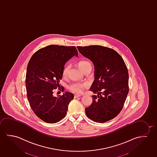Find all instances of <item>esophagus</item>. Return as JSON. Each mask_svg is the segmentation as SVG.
I'll use <instances>...</instances> for the list:
<instances>
[{"label": "esophagus", "instance_id": "1", "mask_svg": "<svg viewBox=\"0 0 157 157\" xmlns=\"http://www.w3.org/2000/svg\"><path fill=\"white\" fill-rule=\"evenodd\" d=\"M80 96H81L80 94H75V98H78V97H79Z\"/></svg>", "mask_w": 157, "mask_h": 157}]
</instances>
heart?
Wrapping results in <instances>:
<instances>
[{"mask_svg":"<svg viewBox=\"0 0 157 157\" xmlns=\"http://www.w3.org/2000/svg\"><path fill=\"white\" fill-rule=\"evenodd\" d=\"M77 66L82 72H84V71L86 68L89 67H91V64L89 61L87 60H80L78 63ZM69 68H70L69 65H66L64 67L62 72V75L63 77L66 78L67 77ZM88 86H89V84L87 82H83V83L77 82L70 85L68 86V89L71 91H72L74 93H82L83 90Z\"/></svg>","mask_w":157,"mask_h":157,"instance_id":"1","label":"heart"}]
</instances>
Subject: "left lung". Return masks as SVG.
I'll return each mask as SVG.
<instances>
[{
  "label": "left lung",
  "instance_id": "obj_1",
  "mask_svg": "<svg viewBox=\"0 0 157 157\" xmlns=\"http://www.w3.org/2000/svg\"><path fill=\"white\" fill-rule=\"evenodd\" d=\"M82 56L94 65V78L90 90L93 102L85 108L87 117L98 123L114 118L123 109L129 91L128 73L121 55L115 50L99 45L78 46Z\"/></svg>",
  "mask_w": 157,
  "mask_h": 157
}]
</instances>
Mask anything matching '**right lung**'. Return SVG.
I'll return each instance as SVG.
<instances>
[{
  "mask_svg": "<svg viewBox=\"0 0 157 157\" xmlns=\"http://www.w3.org/2000/svg\"><path fill=\"white\" fill-rule=\"evenodd\" d=\"M75 55L77 57L75 46L51 45L34 53L27 65V99L35 114L46 123H56L64 118L73 99L74 95L68 92L58 97L53 93L54 89L60 87L65 64Z\"/></svg>",
  "mask_w": 157,
  "mask_h": 157,
  "instance_id": "1",
  "label": "right lung"
}]
</instances>
